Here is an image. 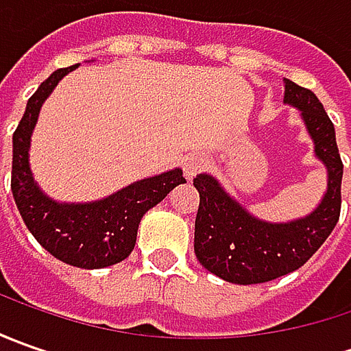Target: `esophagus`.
Returning <instances> with one entry per match:
<instances>
[{"instance_id":"1","label":"esophagus","mask_w":351,"mask_h":351,"mask_svg":"<svg viewBox=\"0 0 351 351\" xmlns=\"http://www.w3.org/2000/svg\"><path fill=\"white\" fill-rule=\"evenodd\" d=\"M203 168H205V158L203 156L193 154L189 156V158H185V162H183V171H185L187 180H193Z\"/></svg>"}]
</instances>
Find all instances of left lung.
I'll list each match as a JSON object with an SVG mask.
<instances>
[{
    "instance_id": "obj_1",
    "label": "left lung",
    "mask_w": 351,
    "mask_h": 351,
    "mask_svg": "<svg viewBox=\"0 0 351 351\" xmlns=\"http://www.w3.org/2000/svg\"><path fill=\"white\" fill-rule=\"evenodd\" d=\"M301 111L315 142V156L328 169V187L320 205L303 219L267 223L250 215L209 173H199L195 256L210 274L228 283H265L299 269L330 236L340 219L342 173L334 125L311 89L285 80V99Z\"/></svg>"
}]
</instances>
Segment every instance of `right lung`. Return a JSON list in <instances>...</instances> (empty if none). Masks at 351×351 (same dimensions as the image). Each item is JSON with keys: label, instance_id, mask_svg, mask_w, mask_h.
I'll return each instance as SVG.
<instances>
[{"label": "right lung", "instance_id": "1", "mask_svg": "<svg viewBox=\"0 0 351 351\" xmlns=\"http://www.w3.org/2000/svg\"><path fill=\"white\" fill-rule=\"evenodd\" d=\"M77 68H60L47 77L27 103L13 132L11 191L23 221L43 248L60 262L84 269H99L128 258L136 244V230L148 209L185 183L180 168L123 187L93 203H58L40 191L29 166L31 134L40 107L62 77Z\"/></svg>", "mask_w": 351, "mask_h": 351}]
</instances>
